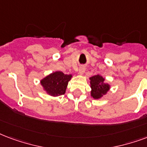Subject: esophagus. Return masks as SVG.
I'll use <instances>...</instances> for the list:
<instances>
[{"mask_svg":"<svg viewBox=\"0 0 147 147\" xmlns=\"http://www.w3.org/2000/svg\"><path fill=\"white\" fill-rule=\"evenodd\" d=\"M85 70H86L85 67H83V66H81V67L79 68V69H78V72H79V74L82 75V74L85 72Z\"/></svg>","mask_w":147,"mask_h":147,"instance_id":"34e87169","label":"esophagus"}]
</instances>
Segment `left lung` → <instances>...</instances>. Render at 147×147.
I'll use <instances>...</instances> for the list:
<instances>
[{"label":"left lung","mask_w":147,"mask_h":147,"mask_svg":"<svg viewBox=\"0 0 147 147\" xmlns=\"http://www.w3.org/2000/svg\"><path fill=\"white\" fill-rule=\"evenodd\" d=\"M104 79L99 75H96L90 78L92 92L91 95L94 98H99L102 96L106 94L109 89V86L108 84L104 83Z\"/></svg>","instance_id":"left-lung-1"}]
</instances>
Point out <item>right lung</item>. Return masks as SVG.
<instances>
[{"label":"right lung","instance_id":"obj_1","mask_svg":"<svg viewBox=\"0 0 147 147\" xmlns=\"http://www.w3.org/2000/svg\"><path fill=\"white\" fill-rule=\"evenodd\" d=\"M71 75H65L61 71H55L49 75L41 81L45 90L51 96H57L65 92Z\"/></svg>","mask_w":147,"mask_h":147}]
</instances>
